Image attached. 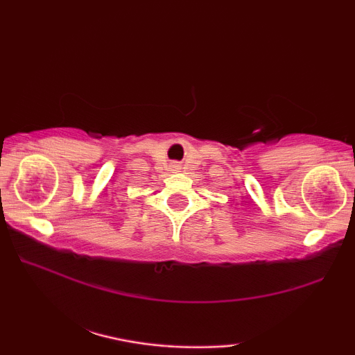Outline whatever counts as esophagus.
I'll return each instance as SVG.
<instances>
[{
	"label": "esophagus",
	"instance_id": "1",
	"mask_svg": "<svg viewBox=\"0 0 355 355\" xmlns=\"http://www.w3.org/2000/svg\"><path fill=\"white\" fill-rule=\"evenodd\" d=\"M171 166H173V169L174 171H176V169H179L181 166H179V163L178 162H174V163H171Z\"/></svg>",
	"mask_w": 355,
	"mask_h": 355
}]
</instances>
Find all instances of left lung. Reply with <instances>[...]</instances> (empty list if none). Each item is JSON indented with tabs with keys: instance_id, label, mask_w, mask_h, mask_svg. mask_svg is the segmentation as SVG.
<instances>
[{
	"instance_id": "left-lung-1",
	"label": "left lung",
	"mask_w": 355,
	"mask_h": 355,
	"mask_svg": "<svg viewBox=\"0 0 355 355\" xmlns=\"http://www.w3.org/2000/svg\"><path fill=\"white\" fill-rule=\"evenodd\" d=\"M354 196H355V191H354Z\"/></svg>"
}]
</instances>
